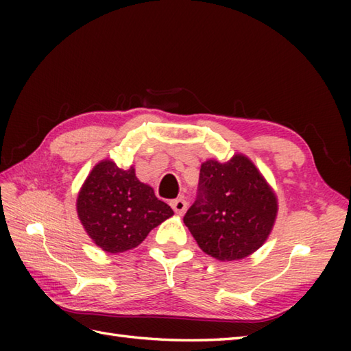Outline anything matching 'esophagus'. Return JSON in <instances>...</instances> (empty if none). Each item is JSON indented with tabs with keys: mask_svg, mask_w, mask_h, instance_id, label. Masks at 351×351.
<instances>
[{
	"mask_svg": "<svg viewBox=\"0 0 351 351\" xmlns=\"http://www.w3.org/2000/svg\"><path fill=\"white\" fill-rule=\"evenodd\" d=\"M171 208H173V211L178 214V215H182L185 211H187V200L180 197V199H175L171 200Z\"/></svg>",
	"mask_w": 351,
	"mask_h": 351,
	"instance_id": "1",
	"label": "esophagus"
}]
</instances>
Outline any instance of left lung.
Segmentation results:
<instances>
[{"mask_svg":"<svg viewBox=\"0 0 351 351\" xmlns=\"http://www.w3.org/2000/svg\"><path fill=\"white\" fill-rule=\"evenodd\" d=\"M278 196L259 169L244 154L226 162H202L199 195L184 215L199 247L223 261L247 258L271 234Z\"/></svg>","mask_w":351,"mask_h":351,"instance_id":"obj_1","label":"left lung"}]
</instances>
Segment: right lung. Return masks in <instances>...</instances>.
Returning <instances> with one entry per match:
<instances>
[{
	"mask_svg": "<svg viewBox=\"0 0 351 351\" xmlns=\"http://www.w3.org/2000/svg\"><path fill=\"white\" fill-rule=\"evenodd\" d=\"M77 214L98 247L122 253L143 243L173 211L155 196L151 185L138 181L134 166L121 169L114 161L102 160L81 185Z\"/></svg>",
	"mask_w": 351,
	"mask_h": 351,
	"instance_id": "right-lung-1",
	"label": "right lung"
}]
</instances>
